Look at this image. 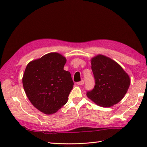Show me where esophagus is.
Masks as SVG:
<instances>
[{
	"mask_svg": "<svg viewBox=\"0 0 147 147\" xmlns=\"http://www.w3.org/2000/svg\"><path fill=\"white\" fill-rule=\"evenodd\" d=\"M77 84H78V85H83V84H84V81H83V80H82V81H80V82H77Z\"/></svg>",
	"mask_w": 147,
	"mask_h": 147,
	"instance_id": "34e87169",
	"label": "esophagus"
}]
</instances>
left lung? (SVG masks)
<instances>
[{
    "label": "left lung",
    "mask_w": 147,
    "mask_h": 147,
    "mask_svg": "<svg viewBox=\"0 0 147 147\" xmlns=\"http://www.w3.org/2000/svg\"><path fill=\"white\" fill-rule=\"evenodd\" d=\"M91 63L95 86L92 90L86 92L87 97L103 107L117 104L128 90L129 76L116 61L104 55L93 57Z\"/></svg>",
    "instance_id": "1"
}]
</instances>
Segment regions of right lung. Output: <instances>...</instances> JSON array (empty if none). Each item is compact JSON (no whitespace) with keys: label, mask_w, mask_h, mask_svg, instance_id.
I'll list each match as a JSON object with an SVG mask.
<instances>
[{"label":"right lung","mask_w":147,"mask_h":147,"mask_svg":"<svg viewBox=\"0 0 147 147\" xmlns=\"http://www.w3.org/2000/svg\"><path fill=\"white\" fill-rule=\"evenodd\" d=\"M67 59L58 53H50L26 66L24 90L30 102L42 113H56L68 100L74 86L70 73L64 70Z\"/></svg>","instance_id":"obj_1"}]
</instances>
